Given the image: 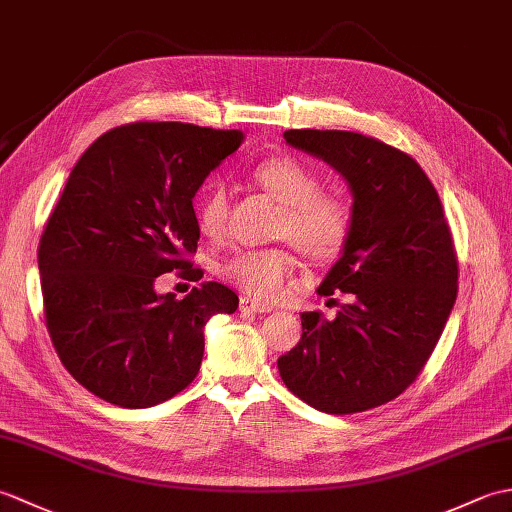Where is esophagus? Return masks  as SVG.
<instances>
[{
    "mask_svg": "<svg viewBox=\"0 0 512 512\" xmlns=\"http://www.w3.org/2000/svg\"><path fill=\"white\" fill-rule=\"evenodd\" d=\"M239 310H242V312H253V314H266V312H270L273 308L266 306V303H262V301H257V299L242 297V299H239Z\"/></svg>",
    "mask_w": 512,
    "mask_h": 512,
    "instance_id": "1",
    "label": "esophagus"
}]
</instances>
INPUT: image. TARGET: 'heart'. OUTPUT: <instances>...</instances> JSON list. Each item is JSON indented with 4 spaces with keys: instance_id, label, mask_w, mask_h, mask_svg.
<instances>
[{
    "instance_id": "obj_1",
    "label": "heart",
    "mask_w": 512,
    "mask_h": 512,
    "mask_svg": "<svg viewBox=\"0 0 512 512\" xmlns=\"http://www.w3.org/2000/svg\"><path fill=\"white\" fill-rule=\"evenodd\" d=\"M255 182L284 213L277 222V233L288 237L303 255L314 262H332L352 237L354 211L343 195L325 193L317 171L297 158H268L253 169ZM226 191L213 184L198 202L195 220L200 233L220 237L226 222ZM295 268V257L284 248H244L237 250L220 266V275L244 295L273 301L284 292L286 279Z\"/></svg>"
}]
</instances>
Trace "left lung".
Here are the masks:
<instances>
[{
	"instance_id": "1",
	"label": "left lung",
	"mask_w": 512,
	"mask_h": 512,
	"mask_svg": "<svg viewBox=\"0 0 512 512\" xmlns=\"http://www.w3.org/2000/svg\"><path fill=\"white\" fill-rule=\"evenodd\" d=\"M286 143L350 184L354 228L319 295L347 292L336 319L301 312V341L277 367L292 394L325 413L398 398L436 347L458 297V255L438 191L416 160L372 136L288 129Z\"/></svg>"
}]
</instances>
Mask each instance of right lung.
<instances>
[{"mask_svg":"<svg viewBox=\"0 0 512 512\" xmlns=\"http://www.w3.org/2000/svg\"><path fill=\"white\" fill-rule=\"evenodd\" d=\"M242 140L237 129L132 123L74 165L37 257L54 350L94 396L145 409L180 394L200 372L204 325L237 310L217 281L184 299L154 281L171 270L202 279L187 257L200 239L193 198Z\"/></svg>","mask_w":512,"mask_h":512,"instance_id":"add662e5","label":"right lung"}]
</instances>
